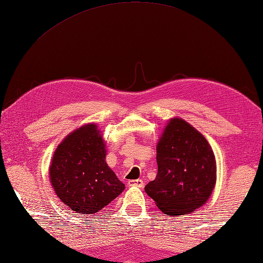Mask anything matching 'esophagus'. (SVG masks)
<instances>
[{
  "instance_id": "esophagus-1",
  "label": "esophagus",
  "mask_w": 263,
  "mask_h": 263,
  "mask_svg": "<svg viewBox=\"0 0 263 263\" xmlns=\"http://www.w3.org/2000/svg\"><path fill=\"white\" fill-rule=\"evenodd\" d=\"M129 185H134V186H138V187H143L144 186V182H143V180H141V179L130 180L129 181Z\"/></svg>"
}]
</instances>
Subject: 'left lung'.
<instances>
[{
	"label": "left lung",
	"instance_id": "8db88e82",
	"mask_svg": "<svg viewBox=\"0 0 263 263\" xmlns=\"http://www.w3.org/2000/svg\"><path fill=\"white\" fill-rule=\"evenodd\" d=\"M157 178L144 187L166 215L191 213L210 198L217 165L206 139L184 120L173 118L157 145Z\"/></svg>",
	"mask_w": 263,
	"mask_h": 263
}]
</instances>
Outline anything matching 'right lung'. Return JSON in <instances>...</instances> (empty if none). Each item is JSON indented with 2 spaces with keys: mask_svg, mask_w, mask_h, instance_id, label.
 Returning <instances> with one entry per match:
<instances>
[{
  "mask_svg": "<svg viewBox=\"0 0 263 263\" xmlns=\"http://www.w3.org/2000/svg\"><path fill=\"white\" fill-rule=\"evenodd\" d=\"M105 156V143L93 123L79 127L58 145L50 180L57 196L72 211L99 212L124 190Z\"/></svg>",
  "mask_w": 263,
  "mask_h": 263,
  "instance_id": "add662e5",
  "label": "right lung"
}]
</instances>
